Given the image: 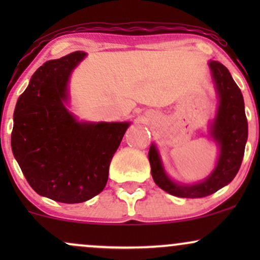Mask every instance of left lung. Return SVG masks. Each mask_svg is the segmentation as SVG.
<instances>
[{"instance_id":"obj_1","label":"left lung","mask_w":260,"mask_h":260,"mask_svg":"<svg viewBox=\"0 0 260 260\" xmlns=\"http://www.w3.org/2000/svg\"><path fill=\"white\" fill-rule=\"evenodd\" d=\"M208 64L219 98L215 118L209 131L210 138L219 147V157L211 174L198 183H178L166 174L156 145L151 144L149 149L154 182L161 189L180 198H203L228 186L241 168L248 138L242 92L225 66L217 61H209Z\"/></svg>"}]
</instances>
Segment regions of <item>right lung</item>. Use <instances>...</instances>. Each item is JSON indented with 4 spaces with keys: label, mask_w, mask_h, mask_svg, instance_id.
<instances>
[{
    "label": "right lung",
    "mask_w": 260,
    "mask_h": 260,
    "mask_svg": "<svg viewBox=\"0 0 260 260\" xmlns=\"http://www.w3.org/2000/svg\"><path fill=\"white\" fill-rule=\"evenodd\" d=\"M76 51L47 61L18 98L11 145L38 194L59 203H83L106 186L113 154L129 122L78 121L66 105L71 73L85 58Z\"/></svg>",
    "instance_id": "add662e5"
}]
</instances>
